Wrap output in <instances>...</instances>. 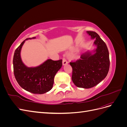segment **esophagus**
<instances>
[{
	"label": "esophagus",
	"instance_id": "obj_1",
	"mask_svg": "<svg viewBox=\"0 0 127 127\" xmlns=\"http://www.w3.org/2000/svg\"><path fill=\"white\" fill-rule=\"evenodd\" d=\"M63 64L64 65L66 64H68V61L66 58H65L64 57H63Z\"/></svg>",
	"mask_w": 127,
	"mask_h": 127
}]
</instances>
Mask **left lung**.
<instances>
[{
  "mask_svg": "<svg viewBox=\"0 0 127 127\" xmlns=\"http://www.w3.org/2000/svg\"><path fill=\"white\" fill-rule=\"evenodd\" d=\"M92 39H95V53L86 52L80 59L69 63L72 67L71 79L78 87L90 88L96 86L107 76L110 68L109 53L105 43L95 32L88 31Z\"/></svg>",
  "mask_w": 127,
  "mask_h": 127,
  "instance_id": "1",
  "label": "left lung"
}]
</instances>
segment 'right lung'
Wrapping results in <instances>:
<instances>
[{
    "mask_svg": "<svg viewBox=\"0 0 127 127\" xmlns=\"http://www.w3.org/2000/svg\"><path fill=\"white\" fill-rule=\"evenodd\" d=\"M30 37L25 40L35 39ZM15 50L13 58L15 77L20 86L33 94H43L52 88L54 78L57 71L62 66V59L54 61L48 59L40 66L29 68L22 63L20 52L25 41Z\"/></svg>",
    "mask_w": 127,
    "mask_h": 127,
    "instance_id": "1",
    "label": "right lung"
}]
</instances>
